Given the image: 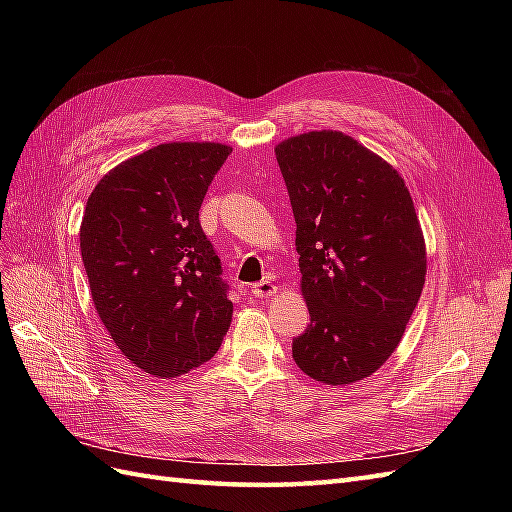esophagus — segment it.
Segmentation results:
<instances>
[{
    "mask_svg": "<svg viewBox=\"0 0 512 512\" xmlns=\"http://www.w3.org/2000/svg\"><path fill=\"white\" fill-rule=\"evenodd\" d=\"M275 290H277V286H275L271 280H262V282H258V284L252 286V294H254V297H258V299L273 297Z\"/></svg>",
    "mask_w": 512,
    "mask_h": 512,
    "instance_id": "esophagus-1",
    "label": "esophagus"
}]
</instances>
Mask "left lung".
I'll return each mask as SVG.
<instances>
[{"instance_id": "1", "label": "left lung", "mask_w": 512, "mask_h": 512, "mask_svg": "<svg viewBox=\"0 0 512 512\" xmlns=\"http://www.w3.org/2000/svg\"><path fill=\"white\" fill-rule=\"evenodd\" d=\"M297 222L309 309L292 359L324 384L363 380L389 359L421 299V224L397 170L342 132L275 147Z\"/></svg>"}]
</instances>
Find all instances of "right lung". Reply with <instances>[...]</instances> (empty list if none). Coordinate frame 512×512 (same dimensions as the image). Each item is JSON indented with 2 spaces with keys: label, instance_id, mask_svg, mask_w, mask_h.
<instances>
[{
  "label": "right lung",
  "instance_id": "right-lung-1",
  "mask_svg": "<svg viewBox=\"0 0 512 512\" xmlns=\"http://www.w3.org/2000/svg\"><path fill=\"white\" fill-rule=\"evenodd\" d=\"M230 151L158 145L115 166L87 200L81 256L91 297L123 356L151 376L207 363L230 327V286L198 220Z\"/></svg>",
  "mask_w": 512,
  "mask_h": 512
}]
</instances>
